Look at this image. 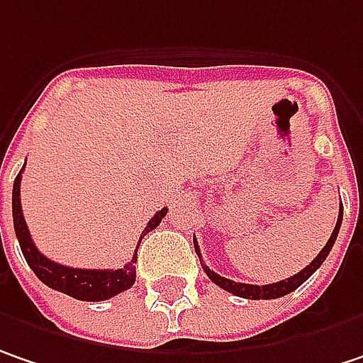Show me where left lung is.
<instances>
[{"mask_svg": "<svg viewBox=\"0 0 363 363\" xmlns=\"http://www.w3.org/2000/svg\"><path fill=\"white\" fill-rule=\"evenodd\" d=\"M341 222H343V205H341V209H339V218H337V224H335V230H333V234H330L329 242L325 245V248L318 252V257L310 263L308 267H304L300 273H296L294 277H288V279H284V281H277V284H269V286H250V284H238V281H232V279H225L222 275H218L216 271H211L207 265H203V271L207 273V277L216 284V286H220L225 291H230V294H234V296H240V298H246V300H273V298H281V296H286L289 291H294V289H298L306 279H308L310 275L318 269V267L325 263V259L329 257L330 248L335 245V240H337V234H339V228H341ZM195 250H197V255H199V259H201V250H199V246L195 242Z\"/></svg>", "mask_w": 363, "mask_h": 363, "instance_id": "left-lung-1", "label": "left lung"}]
</instances>
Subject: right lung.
Here are the masks:
<instances>
[{
	"mask_svg": "<svg viewBox=\"0 0 363 363\" xmlns=\"http://www.w3.org/2000/svg\"><path fill=\"white\" fill-rule=\"evenodd\" d=\"M20 181H22V172L16 177L13 181V193H11V213H13V230H16V238L20 242L22 255L26 259L28 267L34 271V275L49 288L63 291L67 296H72L75 300H84V302H102L108 300L113 296H117L121 291L129 289L135 284V261H138V250L133 255V259L123 267V269H74V267H65L55 263L51 259H47L36 246H34L26 220L22 216V203H20ZM166 207L160 209L145 225V230L139 236L141 238L152 232L154 228H158L162 218L166 216ZM139 248V245H138Z\"/></svg>",
	"mask_w": 363,
	"mask_h": 363,
	"instance_id": "add662e5",
	"label": "right lung"
}]
</instances>
